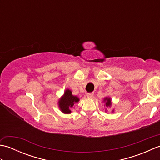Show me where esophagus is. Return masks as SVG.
Listing matches in <instances>:
<instances>
[{"label":"esophagus","instance_id":"obj_1","mask_svg":"<svg viewBox=\"0 0 160 160\" xmlns=\"http://www.w3.org/2000/svg\"><path fill=\"white\" fill-rule=\"evenodd\" d=\"M93 92H91V93H88L87 94V97L89 98H92L93 96Z\"/></svg>","mask_w":160,"mask_h":160}]
</instances>
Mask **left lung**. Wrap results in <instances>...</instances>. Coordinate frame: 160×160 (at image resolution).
<instances>
[{"mask_svg": "<svg viewBox=\"0 0 160 160\" xmlns=\"http://www.w3.org/2000/svg\"><path fill=\"white\" fill-rule=\"evenodd\" d=\"M104 101L106 102V106H107V107H110L111 105V99H110V98H105Z\"/></svg>", "mask_w": 160, "mask_h": 160, "instance_id": "1", "label": "left lung"}]
</instances>
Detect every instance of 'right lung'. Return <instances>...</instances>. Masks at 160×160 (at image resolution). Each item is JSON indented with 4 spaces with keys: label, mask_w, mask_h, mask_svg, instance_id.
Wrapping results in <instances>:
<instances>
[{
    "label": "right lung",
    "mask_w": 160,
    "mask_h": 160,
    "mask_svg": "<svg viewBox=\"0 0 160 160\" xmlns=\"http://www.w3.org/2000/svg\"><path fill=\"white\" fill-rule=\"evenodd\" d=\"M78 101H79V98L73 96L71 91L67 89L62 99L59 101V107L64 113H71V111L70 108L73 107L74 103L78 102Z\"/></svg>",
    "instance_id": "add662e5"
}]
</instances>
